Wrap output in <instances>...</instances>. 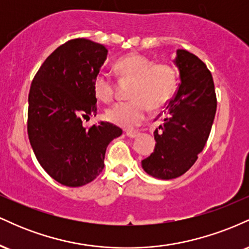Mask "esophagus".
<instances>
[{
	"label": "esophagus",
	"mask_w": 249,
	"mask_h": 249,
	"mask_svg": "<svg viewBox=\"0 0 249 249\" xmlns=\"http://www.w3.org/2000/svg\"><path fill=\"white\" fill-rule=\"evenodd\" d=\"M139 134H141V133H139L138 131H131V130L126 131V136L130 137V138H137Z\"/></svg>",
	"instance_id": "esophagus-1"
}]
</instances>
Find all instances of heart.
Returning a JSON list of instances; mask_svg holds the SVG:
<instances>
[{
  "mask_svg": "<svg viewBox=\"0 0 249 249\" xmlns=\"http://www.w3.org/2000/svg\"><path fill=\"white\" fill-rule=\"evenodd\" d=\"M123 78L132 79L130 97L126 102H117L105 111L108 122L122 127H134L146 118L150 107H161L172 98L177 90V73L170 64L154 63L141 53H130L116 63ZM93 92L102 102H110L115 92V82L107 70H99L93 77Z\"/></svg>",
  "mask_w": 249,
  "mask_h": 249,
  "instance_id": "obj_1",
  "label": "heart"
}]
</instances>
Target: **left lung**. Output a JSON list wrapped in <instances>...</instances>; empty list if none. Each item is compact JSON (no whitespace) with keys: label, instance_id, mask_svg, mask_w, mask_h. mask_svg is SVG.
Returning <instances> with one entry per match:
<instances>
[{"label":"left lung","instance_id":"obj_1","mask_svg":"<svg viewBox=\"0 0 249 249\" xmlns=\"http://www.w3.org/2000/svg\"><path fill=\"white\" fill-rule=\"evenodd\" d=\"M174 64L179 88L159 115L153 153L142 161L145 172L164 180L178 178L192 167L206 145L216 111L213 77L206 64L182 49L177 50Z\"/></svg>","mask_w":249,"mask_h":249}]
</instances>
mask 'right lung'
<instances>
[{"label": "right lung", "instance_id": "right-lung-1", "mask_svg": "<svg viewBox=\"0 0 249 249\" xmlns=\"http://www.w3.org/2000/svg\"><path fill=\"white\" fill-rule=\"evenodd\" d=\"M107 56L103 44L70 39L45 59L31 83V147L45 172L64 186L79 187L96 179L104 168L107 145L123 133L107 122L83 126V118L97 115L92 81Z\"/></svg>", "mask_w": 249, "mask_h": 249}]
</instances>
